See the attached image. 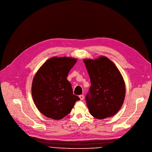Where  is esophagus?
I'll list each match as a JSON object with an SVG mask.
<instances>
[{
	"instance_id": "obj_1",
	"label": "esophagus",
	"mask_w": 152,
	"mask_h": 152,
	"mask_svg": "<svg viewBox=\"0 0 152 152\" xmlns=\"http://www.w3.org/2000/svg\"><path fill=\"white\" fill-rule=\"evenodd\" d=\"M79 98H80V100H84V95L83 94H80V96H79Z\"/></svg>"
}]
</instances>
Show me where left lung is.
I'll list each match as a JSON object with an SVG mask.
<instances>
[{
  "label": "left lung",
  "mask_w": 152,
  "mask_h": 152,
  "mask_svg": "<svg viewBox=\"0 0 152 152\" xmlns=\"http://www.w3.org/2000/svg\"><path fill=\"white\" fill-rule=\"evenodd\" d=\"M91 86L86 96L90 114L102 119L115 115L122 107L126 94L123 77L115 65L105 56L84 59Z\"/></svg>",
  "instance_id": "8db88e82"
}]
</instances>
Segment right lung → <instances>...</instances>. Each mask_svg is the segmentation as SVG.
<instances>
[{
  "mask_svg": "<svg viewBox=\"0 0 152 152\" xmlns=\"http://www.w3.org/2000/svg\"><path fill=\"white\" fill-rule=\"evenodd\" d=\"M72 58L53 57L47 60L34 77L31 92L39 112L44 116L61 119L80 100L73 94L68 74L76 62Z\"/></svg>",
  "mask_w": 152,
  "mask_h": 152,
  "instance_id": "right-lung-1",
  "label": "right lung"
}]
</instances>
